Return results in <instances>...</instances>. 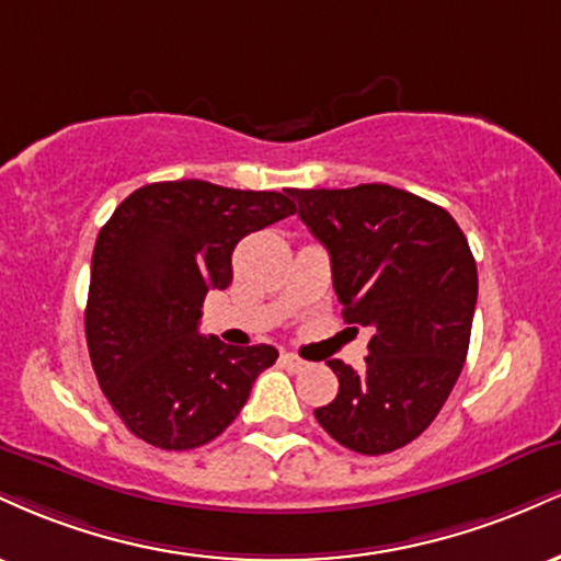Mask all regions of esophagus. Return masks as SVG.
I'll return each mask as SVG.
<instances>
[{"mask_svg":"<svg viewBox=\"0 0 561 561\" xmlns=\"http://www.w3.org/2000/svg\"><path fill=\"white\" fill-rule=\"evenodd\" d=\"M282 364H285L289 371H302L308 366V362H302V358L295 356V353H282Z\"/></svg>","mask_w":561,"mask_h":561,"instance_id":"34e87169","label":"esophagus"}]
</instances>
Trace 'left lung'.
I'll use <instances>...</instances> for the list:
<instances>
[{
  "mask_svg": "<svg viewBox=\"0 0 561 561\" xmlns=\"http://www.w3.org/2000/svg\"><path fill=\"white\" fill-rule=\"evenodd\" d=\"M293 197L330 253L343 319L371 330L362 371L327 362L340 390L313 416L340 446L390 454L433 424L461 375L478 302L472 250L448 210L390 184Z\"/></svg>",
  "mask_w": 561,
  "mask_h": 561,
  "instance_id": "1",
  "label": "left lung"
}]
</instances>
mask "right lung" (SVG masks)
<instances>
[{"instance_id":"right-lung-1","label":"right lung","mask_w":561,"mask_h":561,"mask_svg":"<svg viewBox=\"0 0 561 561\" xmlns=\"http://www.w3.org/2000/svg\"><path fill=\"white\" fill-rule=\"evenodd\" d=\"M285 192L199 179L139 186L100 229L83 324L96 382L134 435L163 450L218 437L276 347L199 334L208 289L231 285V253L250 231L295 214Z\"/></svg>"}]
</instances>
